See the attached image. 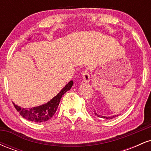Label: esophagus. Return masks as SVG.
<instances>
[{
    "label": "esophagus",
    "mask_w": 151,
    "mask_h": 151,
    "mask_svg": "<svg viewBox=\"0 0 151 151\" xmlns=\"http://www.w3.org/2000/svg\"><path fill=\"white\" fill-rule=\"evenodd\" d=\"M81 75H82L83 81L84 82H89L90 81V74L87 70H84L81 73Z\"/></svg>",
    "instance_id": "1"
}]
</instances>
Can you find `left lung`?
I'll list each match as a JSON object with an SVG mask.
<instances>
[{
    "label": "left lung",
    "mask_w": 151,
    "mask_h": 151,
    "mask_svg": "<svg viewBox=\"0 0 151 151\" xmlns=\"http://www.w3.org/2000/svg\"><path fill=\"white\" fill-rule=\"evenodd\" d=\"M94 113H95V115L97 116L98 117L102 118V119H113V118L116 117V115H115V116H100V115H98V114H96V112H95V111H94Z\"/></svg>",
    "instance_id": "1"
}]
</instances>
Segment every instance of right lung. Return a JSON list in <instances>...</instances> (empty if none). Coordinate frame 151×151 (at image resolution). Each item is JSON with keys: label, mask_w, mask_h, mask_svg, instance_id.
I'll use <instances>...</instances> for the list:
<instances>
[{"label": "right lung", "mask_w": 151, "mask_h": 151, "mask_svg": "<svg viewBox=\"0 0 151 151\" xmlns=\"http://www.w3.org/2000/svg\"><path fill=\"white\" fill-rule=\"evenodd\" d=\"M72 85H73V81L71 80L55 97L52 99L47 104L39 106L25 109L21 108L20 106L15 105L14 103H13V105L24 119L33 121V122H44V121H48L53 116L58 108L62 96L71 89Z\"/></svg>", "instance_id": "add662e5"}]
</instances>
